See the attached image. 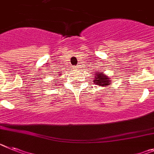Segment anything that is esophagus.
<instances>
[{"label": "esophagus", "instance_id": "esophagus-1", "mask_svg": "<svg viewBox=\"0 0 154 154\" xmlns=\"http://www.w3.org/2000/svg\"><path fill=\"white\" fill-rule=\"evenodd\" d=\"M79 68V67L78 65H76V66H75V67H74V68H75V69H78Z\"/></svg>", "mask_w": 154, "mask_h": 154}]
</instances>
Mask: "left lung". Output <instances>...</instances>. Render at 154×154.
I'll return each instance as SVG.
<instances>
[{
	"instance_id": "8db88e82",
	"label": "left lung",
	"mask_w": 154,
	"mask_h": 154,
	"mask_svg": "<svg viewBox=\"0 0 154 154\" xmlns=\"http://www.w3.org/2000/svg\"><path fill=\"white\" fill-rule=\"evenodd\" d=\"M94 79H93V82L94 84L97 85V86H107L110 85V82H111V79H109L108 76L105 75L103 73H101L100 72V71H98V72H96V74H94Z\"/></svg>"
}]
</instances>
